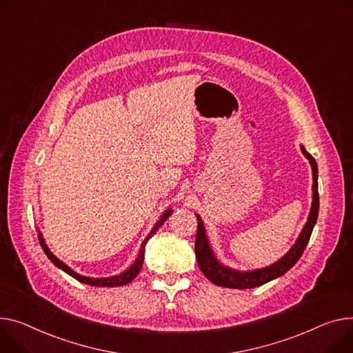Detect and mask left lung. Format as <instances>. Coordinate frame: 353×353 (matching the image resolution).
<instances>
[{
	"instance_id": "8db88e82",
	"label": "left lung",
	"mask_w": 353,
	"mask_h": 353,
	"mask_svg": "<svg viewBox=\"0 0 353 353\" xmlns=\"http://www.w3.org/2000/svg\"><path fill=\"white\" fill-rule=\"evenodd\" d=\"M302 154L310 160V164L312 168V204H311V211L307 223H305L299 237L296 239L295 244L290 248V251L281 256L278 261L274 264L264 267V268H256L251 271H239V270H232L224 264H221L217 256L210 245L208 237L205 234V227L199 214L197 217V236H196V244H194V251H196V258H197V264L201 270V272L213 283L214 285L219 287H225V288H236V290H247V288H255L260 287L263 284H267L268 281H272L281 275H284L287 271H290L296 261L301 258L305 247H307L310 237L312 234V230L316 224L318 220V213H319V196H318V164L315 159L305 150L303 146H301Z\"/></svg>"
}]
</instances>
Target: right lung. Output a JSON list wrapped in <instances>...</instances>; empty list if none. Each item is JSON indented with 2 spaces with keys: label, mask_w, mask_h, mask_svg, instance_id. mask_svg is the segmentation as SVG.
I'll return each mask as SVG.
<instances>
[{
  "label": "right lung",
  "mask_w": 353,
  "mask_h": 353,
  "mask_svg": "<svg viewBox=\"0 0 353 353\" xmlns=\"http://www.w3.org/2000/svg\"><path fill=\"white\" fill-rule=\"evenodd\" d=\"M173 213L172 208H168L164 213L160 216V219L154 223L153 228L150 230L149 236L145 239V241L142 243V245H140V250H139V254H137V258L134 260V263L128 268L125 270L123 272L117 274V275H112V276H105V278H90V276H85V275H81L78 272H75L72 268H69L65 263H62L58 256H55L51 250L48 248V245L45 244V240L42 237V232L39 231L38 232V239H39V244L43 250V252L46 254V256L50 258V260L52 261L54 265H57L59 270L65 271L68 275L74 276L75 279H78L79 283H83V284H88V285H92V287H109V288H113V287H121V285H126L129 284L130 281H133L136 278V275L140 272V270H142V265H143V260H145V247L148 244V241L152 239V236H154L156 231L164 224V221H166L170 214Z\"/></svg>",
  "instance_id": "add662e5"
}]
</instances>
